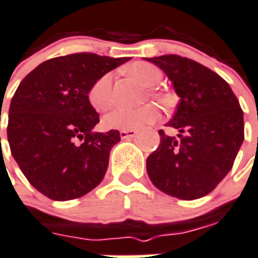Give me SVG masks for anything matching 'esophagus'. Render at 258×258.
Here are the masks:
<instances>
[{"label": "esophagus", "mask_w": 258, "mask_h": 258, "mask_svg": "<svg viewBox=\"0 0 258 258\" xmlns=\"http://www.w3.org/2000/svg\"><path fill=\"white\" fill-rule=\"evenodd\" d=\"M138 134V131L137 130H121L120 131V138L121 139H131L137 137Z\"/></svg>", "instance_id": "34e87169"}]
</instances>
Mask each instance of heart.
Masks as SVG:
<instances>
[{"instance_id": "1", "label": "heart", "mask_w": 258, "mask_h": 258, "mask_svg": "<svg viewBox=\"0 0 258 258\" xmlns=\"http://www.w3.org/2000/svg\"><path fill=\"white\" fill-rule=\"evenodd\" d=\"M128 72L145 87H153L161 78L157 67L148 62H137L128 68ZM89 102L97 112H105L112 106V74H105L91 86ZM157 116L153 105H144L139 108H116L104 116L102 125L106 130H137L152 123Z\"/></svg>"}]
</instances>
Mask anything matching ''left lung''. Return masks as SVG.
<instances>
[{"label": "left lung", "mask_w": 258, "mask_h": 258, "mask_svg": "<svg viewBox=\"0 0 258 258\" xmlns=\"http://www.w3.org/2000/svg\"><path fill=\"white\" fill-rule=\"evenodd\" d=\"M164 71L180 98L168 137L146 160L150 180L179 200H197L216 187L231 171L243 142V112L230 85L216 72L177 54L148 58Z\"/></svg>", "instance_id": "8db88e82"}]
</instances>
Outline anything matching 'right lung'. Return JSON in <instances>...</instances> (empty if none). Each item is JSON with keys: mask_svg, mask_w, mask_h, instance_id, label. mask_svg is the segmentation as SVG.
<instances>
[{"mask_svg": "<svg viewBox=\"0 0 258 258\" xmlns=\"http://www.w3.org/2000/svg\"><path fill=\"white\" fill-rule=\"evenodd\" d=\"M128 60L75 53L42 62L20 82L9 106L8 142L24 176L43 196L75 200L104 179L120 133H93L100 114L87 94L101 76Z\"/></svg>", "mask_w": 258, "mask_h": 258, "instance_id": "right-lung-1", "label": "right lung"}]
</instances>
